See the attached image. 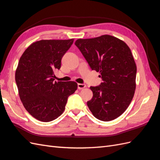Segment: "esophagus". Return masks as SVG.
I'll list each match as a JSON object with an SVG mask.
<instances>
[{"instance_id":"1","label":"esophagus","mask_w":160,"mask_h":160,"mask_svg":"<svg viewBox=\"0 0 160 160\" xmlns=\"http://www.w3.org/2000/svg\"><path fill=\"white\" fill-rule=\"evenodd\" d=\"M78 87L79 89H84V88L86 87V85L82 84V83H78Z\"/></svg>"}]
</instances>
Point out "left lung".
<instances>
[{
  "label": "left lung",
  "instance_id": "1",
  "mask_svg": "<svg viewBox=\"0 0 160 160\" xmlns=\"http://www.w3.org/2000/svg\"><path fill=\"white\" fill-rule=\"evenodd\" d=\"M75 44L103 81L100 85L90 87L93 96L87 102L88 107L100 120L118 118L128 107L136 89L137 69L130 49L110 35L78 39Z\"/></svg>",
  "mask_w": 160,
  "mask_h": 160
}]
</instances>
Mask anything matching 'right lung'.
<instances>
[{
  "instance_id": "obj_1",
  "label": "right lung",
  "mask_w": 160,
  "mask_h": 160,
  "mask_svg": "<svg viewBox=\"0 0 160 160\" xmlns=\"http://www.w3.org/2000/svg\"><path fill=\"white\" fill-rule=\"evenodd\" d=\"M74 40H42L32 43L20 58L15 73L20 98L33 117L50 122L61 115L68 97L78 89L75 81H54L63 55Z\"/></svg>"
}]
</instances>
